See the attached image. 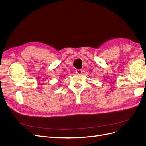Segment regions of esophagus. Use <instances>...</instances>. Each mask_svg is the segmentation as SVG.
Returning <instances> with one entry per match:
<instances>
[{"label":"esophagus","instance_id":"34e87169","mask_svg":"<svg viewBox=\"0 0 146 146\" xmlns=\"http://www.w3.org/2000/svg\"><path fill=\"white\" fill-rule=\"evenodd\" d=\"M82 72H83V70L82 69H76V73L78 75L81 74L82 73Z\"/></svg>","mask_w":146,"mask_h":146}]
</instances>
